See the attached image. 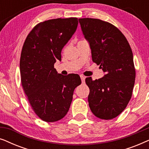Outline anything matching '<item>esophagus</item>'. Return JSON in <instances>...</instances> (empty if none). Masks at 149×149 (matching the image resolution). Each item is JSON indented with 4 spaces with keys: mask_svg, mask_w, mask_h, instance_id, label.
<instances>
[{
    "mask_svg": "<svg viewBox=\"0 0 149 149\" xmlns=\"http://www.w3.org/2000/svg\"><path fill=\"white\" fill-rule=\"evenodd\" d=\"M80 77L81 79V81H82L83 83H85V77L84 76H83V75H80Z\"/></svg>",
    "mask_w": 149,
    "mask_h": 149,
    "instance_id": "esophagus-1",
    "label": "esophagus"
}]
</instances>
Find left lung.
Masks as SVG:
<instances>
[{"instance_id": "8db88e82", "label": "left lung", "mask_w": 149, "mask_h": 149, "mask_svg": "<svg viewBox=\"0 0 149 149\" xmlns=\"http://www.w3.org/2000/svg\"><path fill=\"white\" fill-rule=\"evenodd\" d=\"M79 21L93 62L105 73L94 81L91 77L85 79L89 108L95 117L112 119L122 113L131 99L136 77L132 51L125 36L113 24L93 18Z\"/></svg>"}]
</instances>
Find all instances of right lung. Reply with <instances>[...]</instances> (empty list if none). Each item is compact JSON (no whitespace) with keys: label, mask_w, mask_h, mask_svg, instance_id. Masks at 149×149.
Instances as JSON below:
<instances>
[{"label":"right lung","mask_w":149,"mask_h":149,"mask_svg":"<svg viewBox=\"0 0 149 149\" xmlns=\"http://www.w3.org/2000/svg\"><path fill=\"white\" fill-rule=\"evenodd\" d=\"M78 23L76 17L43 22L31 30L24 43L19 63L22 85L32 109L42 121L55 122L65 117L74 89L81 83L78 74L64 76L54 68Z\"/></svg>","instance_id":"obj_1"}]
</instances>
